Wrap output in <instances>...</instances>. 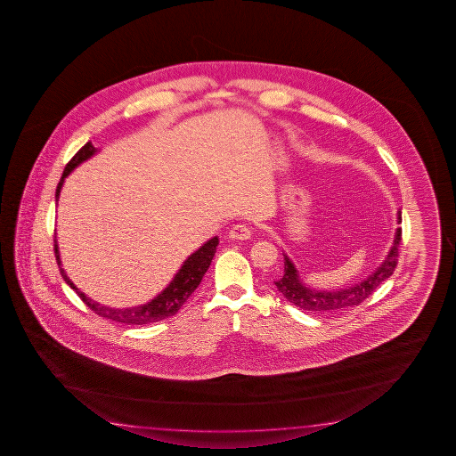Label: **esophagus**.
<instances>
[{
  "label": "esophagus",
  "instance_id": "obj_1",
  "mask_svg": "<svg viewBox=\"0 0 456 456\" xmlns=\"http://www.w3.org/2000/svg\"><path fill=\"white\" fill-rule=\"evenodd\" d=\"M230 238L236 240H248L252 236V230L248 228V224H232V230H230Z\"/></svg>",
  "mask_w": 456,
  "mask_h": 456
}]
</instances>
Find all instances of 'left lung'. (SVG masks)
Listing matches in <instances>:
<instances>
[{"instance_id": "obj_1", "label": "left lung", "mask_w": 456, "mask_h": 456, "mask_svg": "<svg viewBox=\"0 0 456 456\" xmlns=\"http://www.w3.org/2000/svg\"><path fill=\"white\" fill-rule=\"evenodd\" d=\"M397 222L401 224L402 214L399 210ZM402 240V228H397L395 232V240H394L393 248L387 254V260L381 263L379 270L371 273L369 278L362 281L361 284H355L347 289L340 290H316L309 289L301 282L294 263L289 260V256L284 255V276L276 281L274 284L278 287L279 292L286 297L287 301H290L295 306L303 309V311H311V313H327V311H340V309L353 308L361 305L363 300H367L377 287L393 274L395 266H397V256H399V244Z\"/></svg>"}]
</instances>
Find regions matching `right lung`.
<instances>
[{
  "label": "right lung",
  "mask_w": 456,
  "mask_h": 456,
  "mask_svg": "<svg viewBox=\"0 0 456 456\" xmlns=\"http://www.w3.org/2000/svg\"><path fill=\"white\" fill-rule=\"evenodd\" d=\"M94 153H95V147H94L91 142H87L85 147L81 148L77 155L69 159V164L63 169L62 178H61V182L57 185V190H55V198H59L63 180L69 175V172L75 169L77 164H81L87 158H91ZM216 246H218V238H212L202 248H198L194 254L190 255L186 258L185 263H183V266L178 270L175 278L172 279L169 286L166 287L161 294L156 297L155 300L150 301L147 305H142L139 308L116 309L103 306L101 303H97V301L91 300L89 297H86L83 292H79L75 284L67 278V274H65V271L62 268H61V274H62L63 281L77 292V297L85 301V305H87L89 309H93L95 314L105 317V319H111V321H116V322H121V324H153V322L162 321L166 317L174 316L178 309L183 306V303L188 300L190 295L193 294L196 287L200 286L202 276L208 270L210 262H212V258L216 255ZM54 252L57 265L61 266V256H59V248H57V240H55Z\"/></svg>",
  "instance_id": "obj_1"
}]
</instances>
